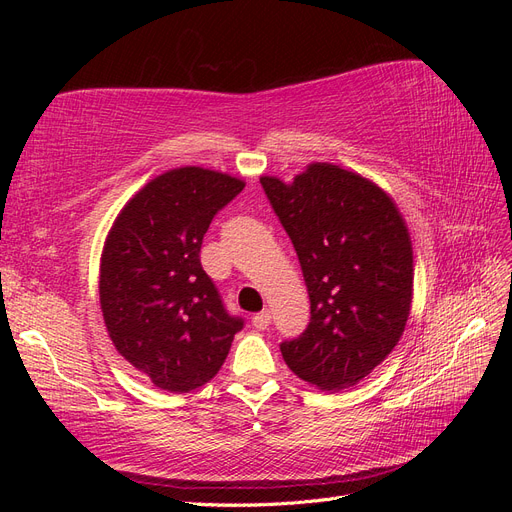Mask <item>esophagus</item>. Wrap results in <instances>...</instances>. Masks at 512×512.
Returning a JSON list of instances; mask_svg holds the SVG:
<instances>
[{
    "instance_id": "1",
    "label": "esophagus",
    "mask_w": 512,
    "mask_h": 512,
    "mask_svg": "<svg viewBox=\"0 0 512 512\" xmlns=\"http://www.w3.org/2000/svg\"><path fill=\"white\" fill-rule=\"evenodd\" d=\"M269 324H271V312H269V309H262V312L252 316V327L258 329V331H265Z\"/></svg>"
}]
</instances>
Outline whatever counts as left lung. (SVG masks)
<instances>
[{"mask_svg": "<svg viewBox=\"0 0 512 512\" xmlns=\"http://www.w3.org/2000/svg\"><path fill=\"white\" fill-rule=\"evenodd\" d=\"M299 256L309 324L280 344L294 376L324 391L365 378L389 354L412 303V243L378 185L333 164H312L290 185L262 177Z\"/></svg>", "mask_w": 512, "mask_h": 512, "instance_id": "left-lung-1", "label": "left lung"}]
</instances>
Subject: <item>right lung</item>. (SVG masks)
I'll return each instance as SVG.
<instances>
[{
	"label": "right lung",
	"mask_w": 512,
	"mask_h": 512,
	"mask_svg": "<svg viewBox=\"0 0 512 512\" xmlns=\"http://www.w3.org/2000/svg\"><path fill=\"white\" fill-rule=\"evenodd\" d=\"M243 181L185 166L149 181L115 220L102 252L100 303L119 354L170 393L209 382L243 318L200 265L211 224Z\"/></svg>",
	"instance_id": "obj_1"
}]
</instances>
